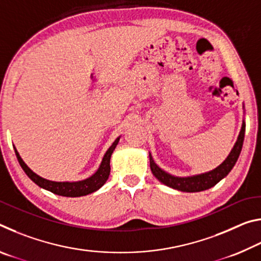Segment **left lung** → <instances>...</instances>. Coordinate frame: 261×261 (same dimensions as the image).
I'll list each match as a JSON object with an SVG mask.
<instances>
[{
    "mask_svg": "<svg viewBox=\"0 0 261 261\" xmlns=\"http://www.w3.org/2000/svg\"><path fill=\"white\" fill-rule=\"evenodd\" d=\"M244 135L245 123L243 122L240 136H238V139L236 141L235 146L231 149L230 154H229L226 160L221 163L218 168H215L214 170L210 171V173L197 175L193 176V177H175V176L167 174L166 171L160 169V168L155 165L151 154H149V166H151V170L153 175L155 176L161 183L166 184L167 187L179 190V191L183 192L204 191V190L214 187L215 184H218L221 179L226 177V176L230 173V170L232 169V167L235 166L237 159L241 154L243 141H244Z\"/></svg>",
    "mask_w": 261,
    "mask_h": 261,
    "instance_id": "8db88e82",
    "label": "left lung"
}]
</instances>
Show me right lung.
<instances>
[{
	"label": "right lung",
	"instance_id": "right-lung-1",
	"mask_svg": "<svg viewBox=\"0 0 261 261\" xmlns=\"http://www.w3.org/2000/svg\"><path fill=\"white\" fill-rule=\"evenodd\" d=\"M118 140L120 138H117L114 141L112 146L108 148V151L106 152L105 156L102 159V162L99 167V169L96 170V173L94 175H92L91 177H88L84 180H79V182H53V180H48L38 176L35 173H33L30 168L25 165V162L21 160V158L19 156L18 152L16 151V156L18 159V162L20 167L23 168V170L25 171V174L29 176V177L33 180V182L39 185V187L42 189H46L48 191H50L55 194H59V196H63V197H81V196H86L88 193H92L96 191V190L100 189L102 185L107 182V179L109 177V173H110V156L114 152L115 147L118 144Z\"/></svg>",
	"mask_w": 261,
	"mask_h": 261
}]
</instances>
